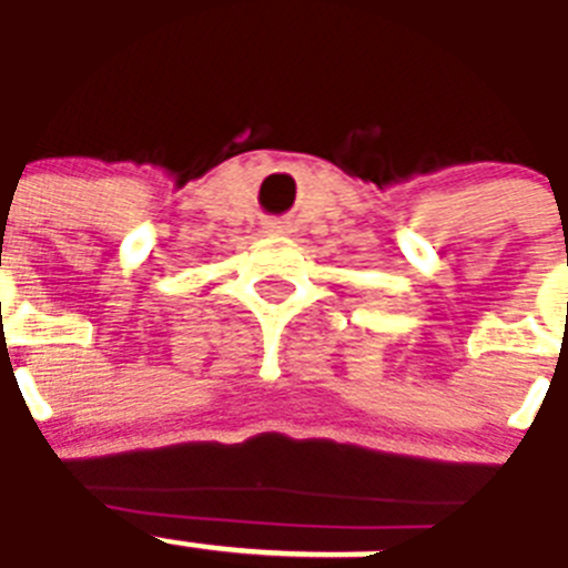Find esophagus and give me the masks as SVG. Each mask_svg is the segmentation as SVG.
<instances>
[{
    "label": "esophagus",
    "mask_w": 568,
    "mask_h": 568,
    "mask_svg": "<svg viewBox=\"0 0 568 568\" xmlns=\"http://www.w3.org/2000/svg\"><path fill=\"white\" fill-rule=\"evenodd\" d=\"M265 231H268V234H285V225L268 223V225H265Z\"/></svg>",
    "instance_id": "esophagus-1"
}]
</instances>
